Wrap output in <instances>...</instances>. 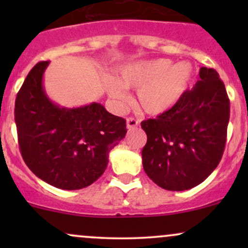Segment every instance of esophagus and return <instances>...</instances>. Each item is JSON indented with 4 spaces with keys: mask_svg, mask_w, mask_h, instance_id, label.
I'll return each mask as SVG.
<instances>
[{
    "mask_svg": "<svg viewBox=\"0 0 248 248\" xmlns=\"http://www.w3.org/2000/svg\"><path fill=\"white\" fill-rule=\"evenodd\" d=\"M139 121L134 118H127V128L128 129H132V128L138 127Z\"/></svg>",
    "mask_w": 248,
    "mask_h": 248,
    "instance_id": "34e87169",
    "label": "esophagus"
}]
</instances>
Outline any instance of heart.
<instances>
[{
  "label": "heart",
  "instance_id": "obj_1",
  "mask_svg": "<svg viewBox=\"0 0 248 248\" xmlns=\"http://www.w3.org/2000/svg\"><path fill=\"white\" fill-rule=\"evenodd\" d=\"M191 78L192 71L189 65L183 62L172 66L168 59L133 62L116 72V80L124 88L138 90V106L153 115L162 114L175 106L186 91ZM120 85L113 82L110 95L119 106H124L128 94Z\"/></svg>",
  "mask_w": 248,
  "mask_h": 248
}]
</instances>
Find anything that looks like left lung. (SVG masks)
Returning a JSON list of instances; mask_svg holds the SVG:
<instances>
[{
    "label": "left lung",
    "mask_w": 248,
    "mask_h": 248,
    "mask_svg": "<svg viewBox=\"0 0 248 248\" xmlns=\"http://www.w3.org/2000/svg\"><path fill=\"white\" fill-rule=\"evenodd\" d=\"M229 120L223 80L216 70L202 67L199 80L175 106L141 122L147 134L142 161L148 177L170 191L205 181L223 157Z\"/></svg>",
    "instance_id": "1"
}]
</instances>
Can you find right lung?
I'll use <instances>...</instances> for the list:
<instances>
[{"mask_svg":"<svg viewBox=\"0 0 248 248\" xmlns=\"http://www.w3.org/2000/svg\"><path fill=\"white\" fill-rule=\"evenodd\" d=\"M47 65L37 62L17 93L19 150L37 177L58 189L79 190L106 170L108 154L126 136V120L98 102L78 108L53 104L43 88Z\"/></svg>","mask_w":248,"mask_h":248,"instance_id":"add662e5","label":"right lung"}]
</instances>
